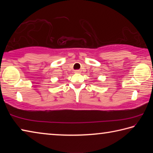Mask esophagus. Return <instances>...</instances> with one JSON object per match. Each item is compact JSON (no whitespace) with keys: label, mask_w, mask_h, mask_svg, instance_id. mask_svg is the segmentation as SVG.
Masks as SVG:
<instances>
[{"label":"esophagus","mask_w":153,"mask_h":153,"mask_svg":"<svg viewBox=\"0 0 153 153\" xmlns=\"http://www.w3.org/2000/svg\"><path fill=\"white\" fill-rule=\"evenodd\" d=\"M74 72L75 73H80V72H81V70H74Z\"/></svg>","instance_id":"1"}]
</instances>
